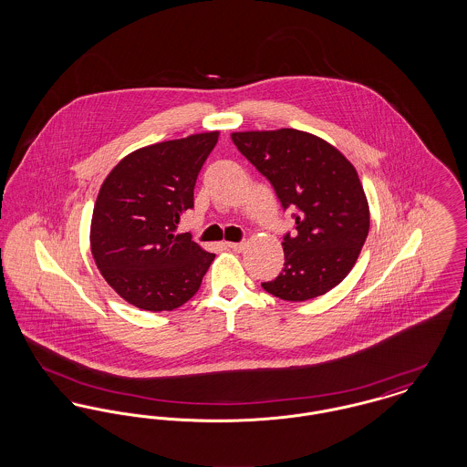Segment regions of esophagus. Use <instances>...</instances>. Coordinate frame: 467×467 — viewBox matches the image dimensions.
I'll list each match as a JSON object with an SVG mask.
<instances>
[{
  "instance_id": "esophagus-1",
  "label": "esophagus",
  "mask_w": 467,
  "mask_h": 467,
  "mask_svg": "<svg viewBox=\"0 0 467 467\" xmlns=\"http://www.w3.org/2000/svg\"><path fill=\"white\" fill-rule=\"evenodd\" d=\"M227 246L231 250H234V252H242V250H244V246H246V242H231V244H227Z\"/></svg>"
}]
</instances>
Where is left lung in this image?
Returning <instances> with one entry per match:
<instances>
[{"label": "left lung", "instance_id": "1", "mask_svg": "<svg viewBox=\"0 0 467 467\" xmlns=\"http://www.w3.org/2000/svg\"><path fill=\"white\" fill-rule=\"evenodd\" d=\"M233 143L267 178L294 231L284 234V269L263 289L306 301L336 287L369 233V208L356 168L327 141L297 130L233 133Z\"/></svg>", "mask_w": 467, "mask_h": 467}]
</instances>
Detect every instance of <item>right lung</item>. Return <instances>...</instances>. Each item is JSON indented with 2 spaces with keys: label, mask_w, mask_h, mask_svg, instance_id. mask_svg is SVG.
Masks as SVG:
<instances>
[{
  "label": "right lung",
  "mask_w": 467,
  "mask_h": 467,
  "mask_svg": "<svg viewBox=\"0 0 467 467\" xmlns=\"http://www.w3.org/2000/svg\"><path fill=\"white\" fill-rule=\"evenodd\" d=\"M219 133L162 141L124 157L92 212L90 250L111 289L136 308L171 311L201 287L215 254L177 234L194 208V185Z\"/></svg>",
  "instance_id": "1"
}]
</instances>
